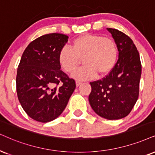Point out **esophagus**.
<instances>
[{
    "instance_id": "obj_1",
    "label": "esophagus",
    "mask_w": 155,
    "mask_h": 155,
    "mask_svg": "<svg viewBox=\"0 0 155 155\" xmlns=\"http://www.w3.org/2000/svg\"><path fill=\"white\" fill-rule=\"evenodd\" d=\"M82 83L81 81H76V87H79V85H81Z\"/></svg>"
}]
</instances>
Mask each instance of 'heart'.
<instances>
[{
	"mask_svg": "<svg viewBox=\"0 0 155 155\" xmlns=\"http://www.w3.org/2000/svg\"><path fill=\"white\" fill-rule=\"evenodd\" d=\"M119 56L118 45L114 39L101 35L85 34L74 39L71 48L63 46L58 54V61L68 74L75 71L82 58L84 66L72 76L77 80L92 79L99 74L105 76L116 65Z\"/></svg>",
	"mask_w": 155,
	"mask_h": 155,
	"instance_id": "obj_1",
	"label": "heart"
}]
</instances>
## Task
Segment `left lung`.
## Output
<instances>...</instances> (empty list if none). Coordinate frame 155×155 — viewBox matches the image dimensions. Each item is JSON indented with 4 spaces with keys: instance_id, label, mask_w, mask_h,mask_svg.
<instances>
[{
    "instance_id": "obj_1",
    "label": "left lung",
    "mask_w": 155,
    "mask_h": 155,
    "mask_svg": "<svg viewBox=\"0 0 155 155\" xmlns=\"http://www.w3.org/2000/svg\"><path fill=\"white\" fill-rule=\"evenodd\" d=\"M107 30L118 45L119 58L105 77L90 82L89 101L99 116L113 120L127 117L137 101L142 64L137 48L130 37L117 29Z\"/></svg>"
}]
</instances>
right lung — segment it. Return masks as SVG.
I'll return each instance as SVG.
<instances>
[{"instance_id":"obj_1","label":"right lung","mask_w":155,"mask_h":155,"mask_svg":"<svg viewBox=\"0 0 155 155\" xmlns=\"http://www.w3.org/2000/svg\"><path fill=\"white\" fill-rule=\"evenodd\" d=\"M62 34L38 37L28 44L17 70L19 102L31 118L48 122L63 112L76 88V82L60 69L58 54L68 41Z\"/></svg>"}]
</instances>
